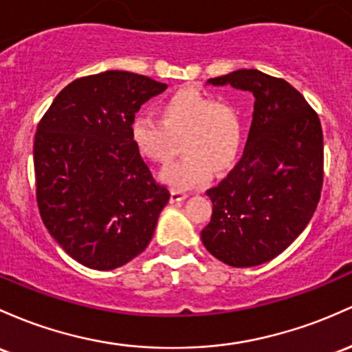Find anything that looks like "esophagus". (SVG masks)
<instances>
[{"label":"esophagus","instance_id":"esophagus-1","mask_svg":"<svg viewBox=\"0 0 352 352\" xmlns=\"http://www.w3.org/2000/svg\"><path fill=\"white\" fill-rule=\"evenodd\" d=\"M184 199H187V194H185V192L172 188V192H170V200H172V202H180V200Z\"/></svg>","mask_w":352,"mask_h":352}]
</instances>
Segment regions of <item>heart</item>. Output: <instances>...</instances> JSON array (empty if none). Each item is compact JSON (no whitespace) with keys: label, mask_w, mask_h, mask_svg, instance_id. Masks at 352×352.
<instances>
[{"label":"heart","mask_w":352,"mask_h":352,"mask_svg":"<svg viewBox=\"0 0 352 352\" xmlns=\"http://www.w3.org/2000/svg\"><path fill=\"white\" fill-rule=\"evenodd\" d=\"M130 138L142 157L167 165L179 153L182 160L162 173L170 187H202L215 172H226L237 160L244 138L241 111L227 100H215L194 88L177 91L160 105V122L138 115L130 125Z\"/></svg>","instance_id":"obj_1"}]
</instances>
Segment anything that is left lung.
Returning a JSON list of instances; mask_svg holds the SVG:
<instances>
[{
	"label": "left lung",
	"instance_id": "obj_1",
	"mask_svg": "<svg viewBox=\"0 0 352 352\" xmlns=\"http://www.w3.org/2000/svg\"><path fill=\"white\" fill-rule=\"evenodd\" d=\"M208 83L252 91L256 102L244 155L207 190L214 207L200 237L223 264L252 267L284 252L314 215L324 180L320 120L292 85L258 69Z\"/></svg>",
	"mask_w": 352,
	"mask_h": 352
}]
</instances>
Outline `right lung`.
<instances>
[{
	"label": "right lung",
	"mask_w": 352,
	"mask_h": 352,
	"mask_svg": "<svg viewBox=\"0 0 352 352\" xmlns=\"http://www.w3.org/2000/svg\"><path fill=\"white\" fill-rule=\"evenodd\" d=\"M165 88L118 69L82 76L56 95L38 123L33 162L41 220L87 267L117 269L152 241L170 192L135 148L130 125Z\"/></svg>",
	"instance_id": "add662e5"
}]
</instances>
